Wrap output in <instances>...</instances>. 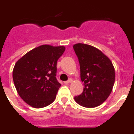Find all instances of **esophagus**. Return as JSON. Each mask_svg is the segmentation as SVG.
<instances>
[{"instance_id": "obj_1", "label": "esophagus", "mask_w": 134, "mask_h": 134, "mask_svg": "<svg viewBox=\"0 0 134 134\" xmlns=\"http://www.w3.org/2000/svg\"><path fill=\"white\" fill-rule=\"evenodd\" d=\"M72 82V79H69V80H67V81H65L64 83L65 84H70V83H71Z\"/></svg>"}]
</instances>
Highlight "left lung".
<instances>
[{
  "label": "left lung",
  "mask_w": 134,
  "mask_h": 134,
  "mask_svg": "<svg viewBox=\"0 0 134 134\" xmlns=\"http://www.w3.org/2000/svg\"><path fill=\"white\" fill-rule=\"evenodd\" d=\"M79 58L83 92L74 97L78 104L87 108L101 105L111 94L115 72L112 62L100 50L90 45L73 46Z\"/></svg>",
  "instance_id": "1"
}]
</instances>
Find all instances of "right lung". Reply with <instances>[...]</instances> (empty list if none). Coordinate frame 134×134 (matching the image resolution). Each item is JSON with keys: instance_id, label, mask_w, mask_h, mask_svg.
<instances>
[{"instance_id": "1", "label": "right lung", "mask_w": 134, "mask_h": 134, "mask_svg": "<svg viewBox=\"0 0 134 134\" xmlns=\"http://www.w3.org/2000/svg\"><path fill=\"white\" fill-rule=\"evenodd\" d=\"M64 46L42 45L28 52L16 62L13 79L20 97L34 108L50 105L61 85L57 80V61Z\"/></svg>"}]
</instances>
